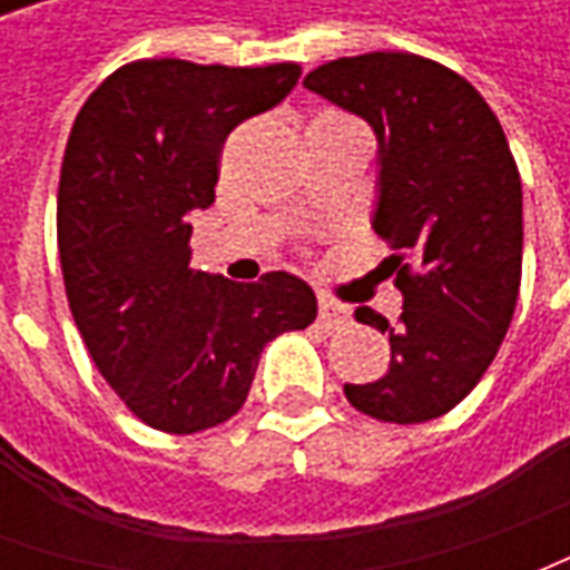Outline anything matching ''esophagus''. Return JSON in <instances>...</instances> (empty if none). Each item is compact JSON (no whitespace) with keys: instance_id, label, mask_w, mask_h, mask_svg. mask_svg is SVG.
<instances>
[{"instance_id":"34e87169","label":"esophagus","mask_w":570,"mask_h":570,"mask_svg":"<svg viewBox=\"0 0 570 570\" xmlns=\"http://www.w3.org/2000/svg\"><path fill=\"white\" fill-rule=\"evenodd\" d=\"M351 317V308L347 305H338L333 298H321V305H317V321L326 326V330H333V326H342Z\"/></svg>"}]
</instances>
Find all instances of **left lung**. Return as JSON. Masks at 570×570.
<instances>
[{
    "label": "left lung",
    "instance_id": "1",
    "mask_svg": "<svg viewBox=\"0 0 570 570\" xmlns=\"http://www.w3.org/2000/svg\"><path fill=\"white\" fill-rule=\"evenodd\" d=\"M305 88L360 116L379 140L372 228L403 293L400 323L357 308L391 342L379 382L347 403L391 424L440 419L501 347L522 281V179L498 116L458 72L406 51L338 57Z\"/></svg>",
    "mask_w": 570,
    "mask_h": 570
}]
</instances>
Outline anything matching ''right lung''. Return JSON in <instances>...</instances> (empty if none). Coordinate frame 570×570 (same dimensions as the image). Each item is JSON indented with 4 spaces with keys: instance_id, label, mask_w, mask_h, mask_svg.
Wrapping results in <instances>:
<instances>
[{
    "instance_id": "obj_1",
    "label": "right lung",
    "mask_w": 570,
    "mask_h": 570,
    "mask_svg": "<svg viewBox=\"0 0 570 570\" xmlns=\"http://www.w3.org/2000/svg\"><path fill=\"white\" fill-rule=\"evenodd\" d=\"M298 63L137 60L85 100L69 134L57 247L88 354L125 406L164 433L244 406L262 347L317 317L296 274L235 284L191 268L188 213L216 198L232 130L296 88Z\"/></svg>"
}]
</instances>
